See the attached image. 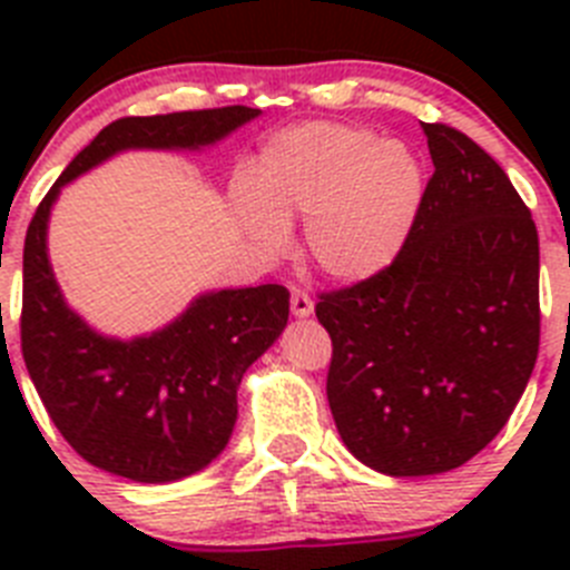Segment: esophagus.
I'll use <instances>...</instances> for the list:
<instances>
[{
	"instance_id": "1",
	"label": "esophagus",
	"mask_w": 570,
	"mask_h": 570,
	"mask_svg": "<svg viewBox=\"0 0 570 570\" xmlns=\"http://www.w3.org/2000/svg\"><path fill=\"white\" fill-rule=\"evenodd\" d=\"M291 311H294V316L305 320V316L314 314V299H311L305 291H294V294H291Z\"/></svg>"
}]
</instances>
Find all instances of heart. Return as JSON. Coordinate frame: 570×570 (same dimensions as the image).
<instances>
[{"label":"heart","instance_id":"1","mask_svg":"<svg viewBox=\"0 0 570 570\" xmlns=\"http://www.w3.org/2000/svg\"><path fill=\"white\" fill-rule=\"evenodd\" d=\"M428 194L422 156L402 139L342 122L282 128L262 145L254 176H239L230 210L262 250L288 242L305 219V245L334 279L382 274L405 250Z\"/></svg>","mask_w":570,"mask_h":570}]
</instances>
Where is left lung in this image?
<instances>
[{
    "label": "left lung",
    "instance_id": "1",
    "mask_svg": "<svg viewBox=\"0 0 570 570\" xmlns=\"http://www.w3.org/2000/svg\"><path fill=\"white\" fill-rule=\"evenodd\" d=\"M434 176L391 268L322 294L328 405L360 462L387 476L465 465L520 402L540 351V236L505 170L422 122Z\"/></svg>",
    "mask_w": 570,
    "mask_h": 570
}]
</instances>
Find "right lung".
I'll return each mask as SVG.
<instances>
[{"label":"right lung","mask_w":570,"mask_h":570,"mask_svg":"<svg viewBox=\"0 0 570 570\" xmlns=\"http://www.w3.org/2000/svg\"><path fill=\"white\" fill-rule=\"evenodd\" d=\"M259 108L125 116L73 156L30 219L22 256V356L59 434L90 465L134 482H176L223 454L242 376L288 325L282 285L199 294L154 334H99L65 302L48 259L62 188L122 150H203Z\"/></svg>","instance_id":"1"}]
</instances>
